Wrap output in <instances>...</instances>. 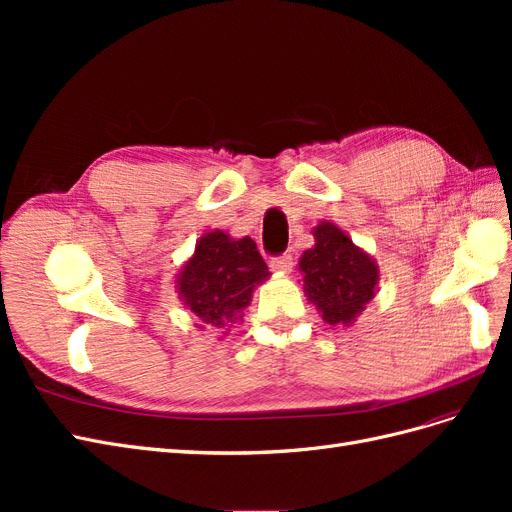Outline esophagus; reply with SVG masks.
Wrapping results in <instances>:
<instances>
[{
    "instance_id": "34e87169",
    "label": "esophagus",
    "mask_w": 512,
    "mask_h": 512,
    "mask_svg": "<svg viewBox=\"0 0 512 512\" xmlns=\"http://www.w3.org/2000/svg\"><path fill=\"white\" fill-rule=\"evenodd\" d=\"M294 267L292 262V256L290 254H284V256H277L271 260V271L277 273V275H288Z\"/></svg>"
}]
</instances>
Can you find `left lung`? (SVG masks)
Returning a JSON list of instances; mask_svg holds the SVG:
<instances>
[{
	"mask_svg": "<svg viewBox=\"0 0 512 512\" xmlns=\"http://www.w3.org/2000/svg\"><path fill=\"white\" fill-rule=\"evenodd\" d=\"M312 235L314 245L301 254L297 265L301 288L324 322L352 327L376 297L378 262L335 222H318Z\"/></svg>",
	"mask_w": 512,
	"mask_h": 512,
	"instance_id": "1",
	"label": "left lung"
}]
</instances>
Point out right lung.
I'll return each mask as SVG.
<instances>
[{"label": "right lung", "instance_id": "add662e5", "mask_svg": "<svg viewBox=\"0 0 512 512\" xmlns=\"http://www.w3.org/2000/svg\"><path fill=\"white\" fill-rule=\"evenodd\" d=\"M269 275L252 237L235 239L215 228L200 235L194 252L179 267L175 290L183 307L198 320L196 327L218 329L222 339L232 324L243 322V309Z\"/></svg>", "mask_w": 512, "mask_h": 512}]
</instances>
